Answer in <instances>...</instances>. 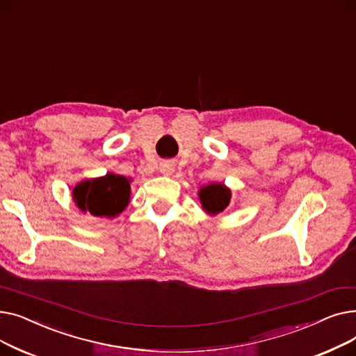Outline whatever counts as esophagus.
<instances>
[{"mask_svg": "<svg viewBox=\"0 0 356 356\" xmlns=\"http://www.w3.org/2000/svg\"><path fill=\"white\" fill-rule=\"evenodd\" d=\"M160 172H161V175H164V176H170V175L175 172V165H173L172 163L164 161V163L160 164Z\"/></svg>", "mask_w": 356, "mask_h": 356, "instance_id": "1", "label": "esophagus"}]
</instances>
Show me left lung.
<instances>
[{"mask_svg": "<svg viewBox=\"0 0 356 356\" xmlns=\"http://www.w3.org/2000/svg\"><path fill=\"white\" fill-rule=\"evenodd\" d=\"M203 211L211 216L219 215L229 207L231 189L223 183H209L202 186L197 192Z\"/></svg>", "mask_w": 356, "mask_h": 356, "instance_id": "1", "label": "left lung"}]
</instances>
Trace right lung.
<instances>
[{"label": "right lung", "mask_w": 356, "mask_h": 356, "mask_svg": "<svg viewBox=\"0 0 356 356\" xmlns=\"http://www.w3.org/2000/svg\"><path fill=\"white\" fill-rule=\"evenodd\" d=\"M131 179L106 173L95 179H85L72 189V199L83 213L114 219L128 207Z\"/></svg>", "instance_id": "obj_1"}]
</instances>
